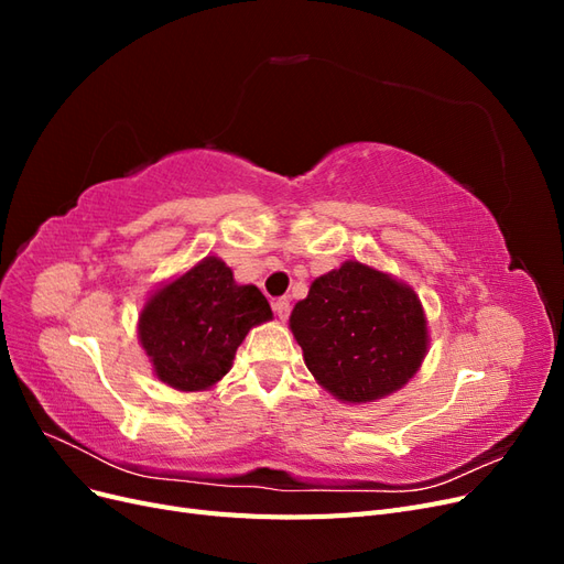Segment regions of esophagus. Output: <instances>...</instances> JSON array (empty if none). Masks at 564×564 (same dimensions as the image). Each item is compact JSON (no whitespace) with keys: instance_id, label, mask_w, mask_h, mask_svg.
Segmentation results:
<instances>
[{"instance_id":"esophagus-1","label":"esophagus","mask_w":564,"mask_h":564,"mask_svg":"<svg viewBox=\"0 0 564 564\" xmlns=\"http://www.w3.org/2000/svg\"><path fill=\"white\" fill-rule=\"evenodd\" d=\"M272 311L278 313L280 319H286L289 313H292V303H289V299H278L275 303H272Z\"/></svg>"}]
</instances>
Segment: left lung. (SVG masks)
<instances>
[{
  "label": "left lung",
  "mask_w": 564,
  "mask_h": 564,
  "mask_svg": "<svg viewBox=\"0 0 564 564\" xmlns=\"http://www.w3.org/2000/svg\"><path fill=\"white\" fill-rule=\"evenodd\" d=\"M289 324L317 383L352 404L402 388L429 346L412 289L357 261L317 278Z\"/></svg>",
  "instance_id": "left-lung-1"
}]
</instances>
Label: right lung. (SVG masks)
<instances>
[{
    "instance_id": "add662e5",
    "label": "right lung",
    "mask_w": 564,
    "mask_h": 564,
    "mask_svg": "<svg viewBox=\"0 0 564 564\" xmlns=\"http://www.w3.org/2000/svg\"><path fill=\"white\" fill-rule=\"evenodd\" d=\"M272 317L253 284H237L232 270L207 256L150 296L139 338L158 379L176 390H207L226 377L251 327Z\"/></svg>"
}]
</instances>
